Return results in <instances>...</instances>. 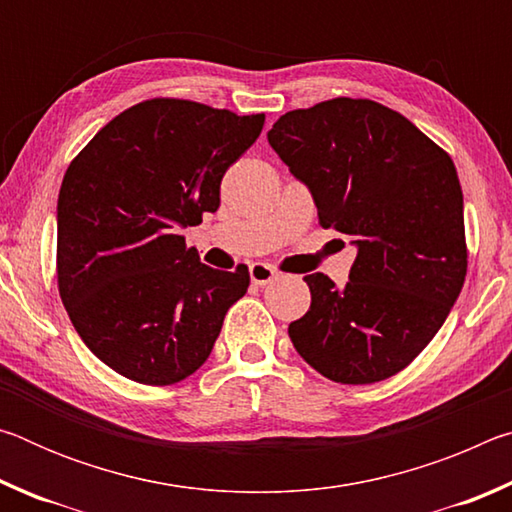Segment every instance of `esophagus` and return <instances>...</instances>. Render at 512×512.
I'll return each instance as SVG.
<instances>
[{
    "mask_svg": "<svg viewBox=\"0 0 512 512\" xmlns=\"http://www.w3.org/2000/svg\"><path fill=\"white\" fill-rule=\"evenodd\" d=\"M248 271H250V282L257 284V287H264V284L277 280V275H280L271 264H264V262L250 264Z\"/></svg>",
    "mask_w": 512,
    "mask_h": 512,
    "instance_id": "esophagus-1",
    "label": "esophagus"
}]
</instances>
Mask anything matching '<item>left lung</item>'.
<instances>
[{
    "label": "left lung",
    "instance_id": "1",
    "mask_svg": "<svg viewBox=\"0 0 512 512\" xmlns=\"http://www.w3.org/2000/svg\"><path fill=\"white\" fill-rule=\"evenodd\" d=\"M268 144L309 189L320 225L357 248L343 289L305 275L311 307L289 325L293 348L339 384L393 377L443 327L465 282L452 158L400 112L348 97L287 112Z\"/></svg>",
    "mask_w": 512,
    "mask_h": 512
}]
</instances>
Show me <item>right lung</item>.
Wrapping results in <instances>:
<instances>
[{
    "instance_id": "right-lung-1",
    "label": "right lung",
    "mask_w": 512,
    "mask_h": 512,
    "mask_svg": "<svg viewBox=\"0 0 512 512\" xmlns=\"http://www.w3.org/2000/svg\"><path fill=\"white\" fill-rule=\"evenodd\" d=\"M264 128L196 101L151 99L108 121L58 194V291L83 343L126 379L167 386L203 366L250 284L201 262L180 230L216 212L221 178Z\"/></svg>"
}]
</instances>
